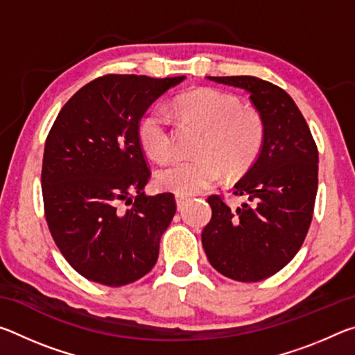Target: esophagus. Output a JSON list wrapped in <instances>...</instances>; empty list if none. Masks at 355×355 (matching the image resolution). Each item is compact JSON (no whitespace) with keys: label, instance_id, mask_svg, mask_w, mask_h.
Wrapping results in <instances>:
<instances>
[{"label":"esophagus","instance_id":"1","mask_svg":"<svg viewBox=\"0 0 355 355\" xmlns=\"http://www.w3.org/2000/svg\"><path fill=\"white\" fill-rule=\"evenodd\" d=\"M175 200H177V208L183 209V207L186 205V203H188L189 199H188V197H184V196H177Z\"/></svg>","mask_w":355,"mask_h":355}]
</instances>
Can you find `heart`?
<instances>
[{
	"mask_svg": "<svg viewBox=\"0 0 355 355\" xmlns=\"http://www.w3.org/2000/svg\"><path fill=\"white\" fill-rule=\"evenodd\" d=\"M173 111L199 125L205 135L197 156L177 158L156 172L159 189L180 196L197 194L214 184L222 171L236 173L245 169L261 147L264 127L258 112L239 106L238 98L213 89L184 94L173 103ZM142 147L155 159L164 161L173 148L172 114L155 106L139 123Z\"/></svg>",
	"mask_w": 355,
	"mask_h": 355,
	"instance_id": "obj_1",
	"label": "heart"
}]
</instances>
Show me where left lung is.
Wrapping results in <instances>:
<instances>
[{
    "label": "left lung",
    "mask_w": 355,
    "mask_h": 355,
    "mask_svg": "<svg viewBox=\"0 0 355 355\" xmlns=\"http://www.w3.org/2000/svg\"><path fill=\"white\" fill-rule=\"evenodd\" d=\"M207 78L249 94L264 136L260 153L233 192L249 202L233 209L222 197L209 196L213 214L202 245L222 275L260 282L285 268L307 236L318 191V148L284 89L255 76Z\"/></svg>",
    "instance_id": "1"
}]
</instances>
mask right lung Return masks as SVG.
<instances>
[{"label": "right lung", "instance_id": "1", "mask_svg": "<svg viewBox=\"0 0 355 355\" xmlns=\"http://www.w3.org/2000/svg\"><path fill=\"white\" fill-rule=\"evenodd\" d=\"M184 78L100 76L64 105L48 133L42 163L48 228L65 260L87 280L128 285L158 260L177 205L171 192H144L150 169L139 122Z\"/></svg>", "mask_w": 355, "mask_h": 355}]
</instances>
